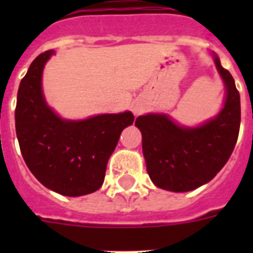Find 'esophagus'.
<instances>
[{"label": "esophagus", "instance_id": "esophagus-1", "mask_svg": "<svg viewBox=\"0 0 253 253\" xmlns=\"http://www.w3.org/2000/svg\"><path fill=\"white\" fill-rule=\"evenodd\" d=\"M134 110H135V113H138V111H139V109H138V107H136V109H134Z\"/></svg>", "mask_w": 253, "mask_h": 253}]
</instances>
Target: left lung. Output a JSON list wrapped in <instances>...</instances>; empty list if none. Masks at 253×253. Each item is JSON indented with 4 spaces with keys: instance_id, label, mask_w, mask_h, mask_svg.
Listing matches in <instances>:
<instances>
[{
    "instance_id": "1",
    "label": "left lung",
    "mask_w": 253,
    "mask_h": 253,
    "mask_svg": "<svg viewBox=\"0 0 253 253\" xmlns=\"http://www.w3.org/2000/svg\"><path fill=\"white\" fill-rule=\"evenodd\" d=\"M226 87L223 107L200 126L178 125L168 114L140 115L135 126L142 132L147 172L158 188L190 192L208 184L231 156L240 127V95L231 73L211 53Z\"/></svg>"
}]
</instances>
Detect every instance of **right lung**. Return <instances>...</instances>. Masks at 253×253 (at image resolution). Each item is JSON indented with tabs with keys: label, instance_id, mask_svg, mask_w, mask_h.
<instances>
[{
	"label": "right lung",
	"instance_id": "1",
	"mask_svg": "<svg viewBox=\"0 0 253 253\" xmlns=\"http://www.w3.org/2000/svg\"><path fill=\"white\" fill-rule=\"evenodd\" d=\"M53 49L41 53L22 79L15 107V131L22 156L38 181L67 197L98 190L121 132L134 122L131 111L72 121L48 106L42 76Z\"/></svg>",
	"mask_w": 253,
	"mask_h": 253
}]
</instances>
